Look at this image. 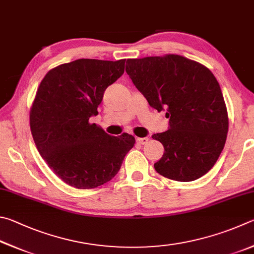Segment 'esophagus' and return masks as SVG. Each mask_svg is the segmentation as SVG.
<instances>
[{
  "label": "esophagus",
  "instance_id": "esophagus-1",
  "mask_svg": "<svg viewBox=\"0 0 254 254\" xmlns=\"http://www.w3.org/2000/svg\"><path fill=\"white\" fill-rule=\"evenodd\" d=\"M148 138L147 137H143V138H137V143L138 144H140V145H145V144H147L148 143Z\"/></svg>",
  "mask_w": 254,
  "mask_h": 254
}]
</instances>
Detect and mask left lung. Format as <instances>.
<instances>
[{
    "label": "left lung",
    "instance_id": "left-lung-1",
    "mask_svg": "<svg viewBox=\"0 0 254 254\" xmlns=\"http://www.w3.org/2000/svg\"><path fill=\"white\" fill-rule=\"evenodd\" d=\"M126 72L150 107L166 110L168 130L153 135L165 152L154 167L179 182L195 181L214 166L229 130L220 84L205 65L179 55L128 59Z\"/></svg>",
    "mask_w": 254,
    "mask_h": 254
}]
</instances>
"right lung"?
<instances>
[{
    "label": "right lung",
    "instance_id": "right-lung-1",
    "mask_svg": "<svg viewBox=\"0 0 254 254\" xmlns=\"http://www.w3.org/2000/svg\"><path fill=\"white\" fill-rule=\"evenodd\" d=\"M125 61L78 59L44 75L30 110L35 146L53 173L79 190L107 183L120 170L135 137L110 136L96 124L104 92L120 78Z\"/></svg>",
    "mask_w": 254,
    "mask_h": 254
}]
</instances>
